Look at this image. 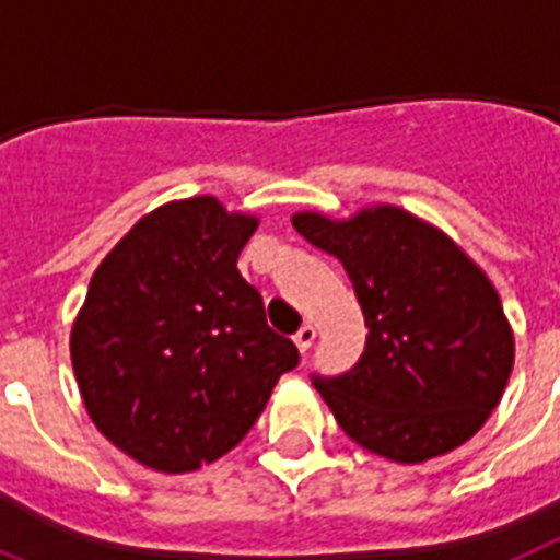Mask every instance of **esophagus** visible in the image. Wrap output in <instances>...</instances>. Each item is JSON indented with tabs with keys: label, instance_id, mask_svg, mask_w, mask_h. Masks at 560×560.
I'll return each instance as SVG.
<instances>
[{
	"label": "esophagus",
	"instance_id": "34e87169",
	"mask_svg": "<svg viewBox=\"0 0 560 560\" xmlns=\"http://www.w3.org/2000/svg\"><path fill=\"white\" fill-rule=\"evenodd\" d=\"M313 339H316V327H313V325H302V327H299V334L293 336L295 348H299V351H302V353L311 351Z\"/></svg>",
	"mask_w": 560,
	"mask_h": 560
}]
</instances>
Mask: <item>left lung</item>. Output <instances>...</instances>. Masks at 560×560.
I'll use <instances>...</instances> for the list:
<instances>
[{
    "mask_svg": "<svg viewBox=\"0 0 560 560\" xmlns=\"http://www.w3.org/2000/svg\"><path fill=\"white\" fill-rule=\"evenodd\" d=\"M295 233L342 261L365 316V351L342 376H313L357 445L425 463L475 438L515 365L501 295L443 230L376 203L334 221L295 212Z\"/></svg>",
    "mask_w": 560,
    "mask_h": 560,
    "instance_id": "obj_1",
    "label": "left lung"
}]
</instances>
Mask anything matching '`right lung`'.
I'll return each mask as SVG.
<instances>
[{"label":"right lung","mask_w":560,"mask_h":560,"mask_svg":"<svg viewBox=\"0 0 560 560\" xmlns=\"http://www.w3.org/2000/svg\"><path fill=\"white\" fill-rule=\"evenodd\" d=\"M258 218L212 195L143 215L91 276L71 327V365L91 422L154 471L224 457L299 365L238 256Z\"/></svg>","instance_id":"add662e5"}]
</instances>
